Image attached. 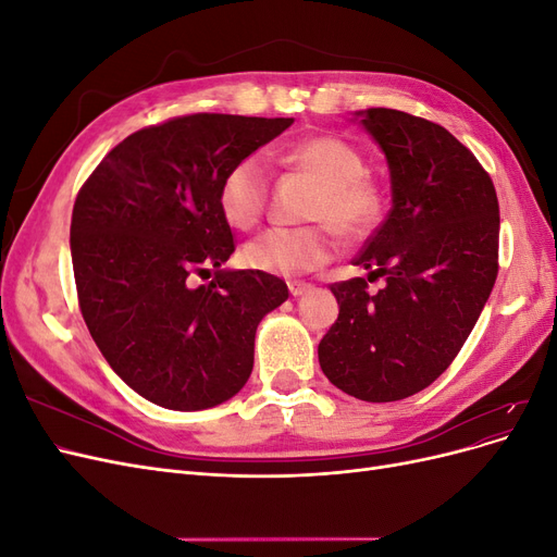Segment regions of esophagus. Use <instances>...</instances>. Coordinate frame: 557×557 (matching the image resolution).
Listing matches in <instances>:
<instances>
[{
    "mask_svg": "<svg viewBox=\"0 0 557 557\" xmlns=\"http://www.w3.org/2000/svg\"><path fill=\"white\" fill-rule=\"evenodd\" d=\"M311 288H313V285H311V283H307V281H290V283H288V290H290V295H293V297L307 295Z\"/></svg>",
    "mask_w": 557,
    "mask_h": 557,
    "instance_id": "1",
    "label": "esophagus"
}]
</instances>
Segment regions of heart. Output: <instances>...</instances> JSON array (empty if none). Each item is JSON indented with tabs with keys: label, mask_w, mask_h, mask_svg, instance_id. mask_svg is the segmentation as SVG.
<instances>
[{
	"label": "heart",
	"mask_w": 557,
	"mask_h": 557,
	"mask_svg": "<svg viewBox=\"0 0 557 557\" xmlns=\"http://www.w3.org/2000/svg\"><path fill=\"white\" fill-rule=\"evenodd\" d=\"M285 162L313 178L315 193L307 218L318 221L305 227H269L244 248L248 267L274 276H299L327 264L336 252L339 230L348 239H362L381 218L383 195L376 181L367 174V162L356 146L332 137L299 139L285 153ZM269 170L262 156L250 153L234 162L218 188L227 223L248 230L267 207Z\"/></svg>",
	"instance_id": "1"
}]
</instances>
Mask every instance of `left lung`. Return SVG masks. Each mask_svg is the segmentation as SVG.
<instances>
[{"mask_svg": "<svg viewBox=\"0 0 557 557\" xmlns=\"http://www.w3.org/2000/svg\"><path fill=\"white\" fill-rule=\"evenodd\" d=\"M358 115L391 166L393 209L352 260L369 276L330 285L339 318L318 360L339 391L397 401L440 379L474 330L499 269V205L491 174L446 127L395 109Z\"/></svg>", "mask_w": 557, "mask_h": 557, "instance_id": "1", "label": "left lung"}]
</instances>
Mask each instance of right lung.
<instances>
[{"mask_svg": "<svg viewBox=\"0 0 557 557\" xmlns=\"http://www.w3.org/2000/svg\"><path fill=\"white\" fill-rule=\"evenodd\" d=\"M293 117L190 113L129 134L81 185L72 264L83 320L132 391L174 411L237 395L260 320L288 299L278 276L225 272L234 252L218 188ZM219 269L209 284L195 275Z\"/></svg>", "mask_w": 557, "mask_h": 557, "instance_id": "add662e5", "label": "right lung"}]
</instances>
